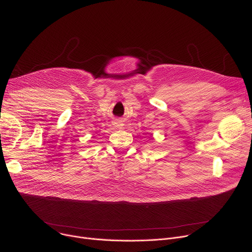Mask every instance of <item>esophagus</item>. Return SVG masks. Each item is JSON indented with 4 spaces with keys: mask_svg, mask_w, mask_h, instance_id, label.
<instances>
[{
    "mask_svg": "<svg viewBox=\"0 0 252 252\" xmlns=\"http://www.w3.org/2000/svg\"><path fill=\"white\" fill-rule=\"evenodd\" d=\"M123 126H124V124H122L121 122H119V123H116V126H118L119 128H123Z\"/></svg>",
    "mask_w": 252,
    "mask_h": 252,
    "instance_id": "esophagus-1",
    "label": "esophagus"
}]
</instances>
